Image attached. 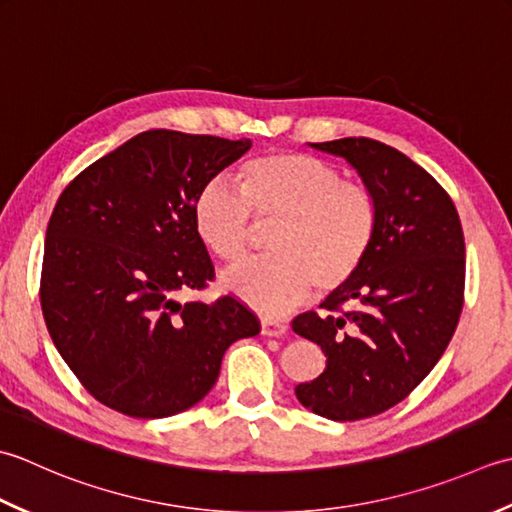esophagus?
<instances>
[{
    "label": "esophagus",
    "mask_w": 512,
    "mask_h": 512,
    "mask_svg": "<svg viewBox=\"0 0 512 512\" xmlns=\"http://www.w3.org/2000/svg\"><path fill=\"white\" fill-rule=\"evenodd\" d=\"M285 331H287V325L283 320H274V318L260 320V333H263V336H283Z\"/></svg>",
    "instance_id": "1"
}]
</instances>
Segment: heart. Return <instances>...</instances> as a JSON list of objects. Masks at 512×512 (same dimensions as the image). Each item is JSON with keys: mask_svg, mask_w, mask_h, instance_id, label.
<instances>
[{"mask_svg": "<svg viewBox=\"0 0 512 512\" xmlns=\"http://www.w3.org/2000/svg\"><path fill=\"white\" fill-rule=\"evenodd\" d=\"M243 196L207 183L194 198V227L225 265H241L256 226L276 225L267 260L225 276V287L263 314H283L298 302L329 296L360 274L380 229V205L369 185L344 181L325 159L274 152L238 172Z\"/></svg>", "mask_w": 512, "mask_h": 512, "instance_id": "heart-1", "label": "heart"}]
</instances>
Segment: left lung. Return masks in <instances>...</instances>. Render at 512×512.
<instances>
[{"label": "left lung", "mask_w": 512, "mask_h": 512, "mask_svg": "<svg viewBox=\"0 0 512 512\" xmlns=\"http://www.w3.org/2000/svg\"><path fill=\"white\" fill-rule=\"evenodd\" d=\"M311 145L344 156L380 205L360 274L322 302L329 314L305 311L291 322L327 356L296 398L329 420L356 422L402 402L446 351L464 307V232L444 187L391 145L367 137Z\"/></svg>", "instance_id": "8db88e82"}]
</instances>
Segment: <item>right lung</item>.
<instances>
[{
    "instance_id": "right-lung-1",
    "label": "right lung",
    "mask_w": 512,
    "mask_h": 512,
    "mask_svg": "<svg viewBox=\"0 0 512 512\" xmlns=\"http://www.w3.org/2000/svg\"><path fill=\"white\" fill-rule=\"evenodd\" d=\"M249 148V139L148 130L61 192L46 229L41 311L70 371L110 409L143 420L190 409L214 387L229 344L260 331L236 296L176 300L214 280L194 198Z\"/></svg>"
}]
</instances>
